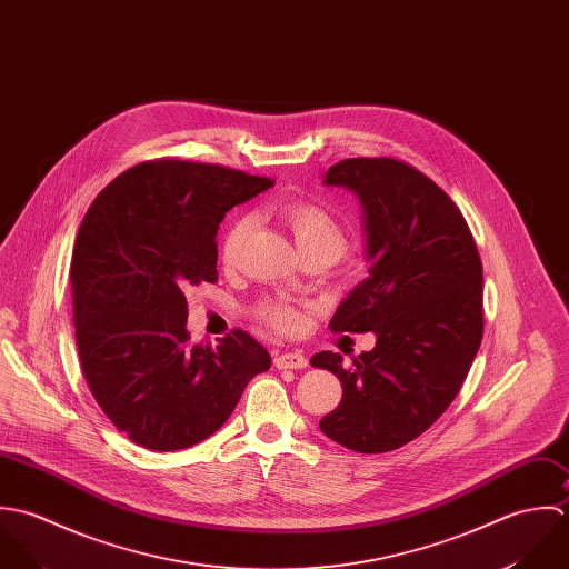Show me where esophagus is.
Returning a JSON list of instances; mask_svg holds the SVG:
<instances>
[{"instance_id": "esophagus-1", "label": "esophagus", "mask_w": 569, "mask_h": 569, "mask_svg": "<svg viewBox=\"0 0 569 569\" xmlns=\"http://www.w3.org/2000/svg\"><path fill=\"white\" fill-rule=\"evenodd\" d=\"M274 367L277 369H303L308 367V358L299 351H283L274 356Z\"/></svg>"}]
</instances>
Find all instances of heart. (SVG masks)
<instances>
[{
	"instance_id": "1",
	"label": "heart",
	"mask_w": 569,
	"mask_h": 569,
	"mask_svg": "<svg viewBox=\"0 0 569 569\" xmlns=\"http://www.w3.org/2000/svg\"><path fill=\"white\" fill-rule=\"evenodd\" d=\"M281 222L290 228L301 254L303 252H328L335 259L341 254L347 246V234L341 222L332 211L317 202H290L281 209ZM248 220H234L227 228L222 237V261L232 263L239 254L241 241L248 232ZM257 315L261 321L272 326L274 330L290 332L299 326V312L295 306L286 301H263L257 308Z\"/></svg>"
}]
</instances>
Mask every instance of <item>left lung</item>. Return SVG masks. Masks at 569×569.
<instances>
[{
	"mask_svg": "<svg viewBox=\"0 0 569 569\" xmlns=\"http://www.w3.org/2000/svg\"><path fill=\"white\" fill-rule=\"evenodd\" d=\"M326 187L362 207L369 274L337 308L332 332H373L371 351H319L312 367L341 380V405L321 431L356 453H387L422 436L453 402L477 356L481 261L453 200L393 158H349Z\"/></svg>",
	"mask_w": 569,
	"mask_h": 569,
	"instance_id": "obj_1",
	"label": "left lung"
}]
</instances>
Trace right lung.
<instances>
[{
  "label": "right lung",
  "instance_id": "add662e5",
  "mask_svg": "<svg viewBox=\"0 0 569 569\" xmlns=\"http://www.w3.org/2000/svg\"><path fill=\"white\" fill-rule=\"evenodd\" d=\"M272 180L187 160L142 162L88 209L72 252L77 347L92 396L116 429L151 451L213 436L270 353L234 330L191 345L189 288L218 279V228Z\"/></svg>",
  "mask_w": 569,
  "mask_h": 569
}]
</instances>
